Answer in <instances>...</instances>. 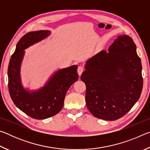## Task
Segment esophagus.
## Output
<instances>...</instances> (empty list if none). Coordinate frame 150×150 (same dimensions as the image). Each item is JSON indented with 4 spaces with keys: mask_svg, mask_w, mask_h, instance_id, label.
<instances>
[{
    "mask_svg": "<svg viewBox=\"0 0 150 150\" xmlns=\"http://www.w3.org/2000/svg\"><path fill=\"white\" fill-rule=\"evenodd\" d=\"M83 71H84V67H83V66H79V67L78 69H77L78 75L81 76V74H82V73L83 72Z\"/></svg>",
    "mask_w": 150,
    "mask_h": 150,
    "instance_id": "esophagus-1",
    "label": "esophagus"
}]
</instances>
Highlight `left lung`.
Instances as JSON below:
<instances>
[{
	"instance_id": "8db88e82",
	"label": "left lung",
	"mask_w": 150,
	"mask_h": 150,
	"mask_svg": "<svg viewBox=\"0 0 150 150\" xmlns=\"http://www.w3.org/2000/svg\"><path fill=\"white\" fill-rule=\"evenodd\" d=\"M108 51H100L87 61L81 79L86 85L90 112L103 120H116L130 111L140 96L142 67L136 45L128 35H118Z\"/></svg>"
}]
</instances>
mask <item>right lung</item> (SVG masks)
<instances>
[{"instance_id": "add662e5", "label": "right lung", "mask_w": 150, "mask_h": 150, "mask_svg": "<svg viewBox=\"0 0 150 150\" xmlns=\"http://www.w3.org/2000/svg\"><path fill=\"white\" fill-rule=\"evenodd\" d=\"M50 34L49 30H40L25 34L18 42L8 68V90L12 101L20 110L38 120L52 117L59 112L67 91L79 78L77 65H74L57 70L44 87L36 91L26 89L22 86L20 67L24 50Z\"/></svg>"}]
</instances>
